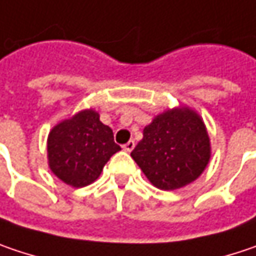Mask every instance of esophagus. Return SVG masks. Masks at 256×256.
Segmentation results:
<instances>
[{
  "label": "esophagus",
  "instance_id": "1",
  "mask_svg": "<svg viewBox=\"0 0 256 256\" xmlns=\"http://www.w3.org/2000/svg\"><path fill=\"white\" fill-rule=\"evenodd\" d=\"M133 148H134V140H128L126 144H123V149H124L126 152H132Z\"/></svg>",
  "mask_w": 256,
  "mask_h": 256
}]
</instances>
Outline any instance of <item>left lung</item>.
I'll return each instance as SVG.
<instances>
[{
    "label": "left lung",
    "instance_id": "8db88e82",
    "mask_svg": "<svg viewBox=\"0 0 256 256\" xmlns=\"http://www.w3.org/2000/svg\"><path fill=\"white\" fill-rule=\"evenodd\" d=\"M130 155L155 187L176 190L203 174L212 155L210 138L198 114L178 107L143 128V139Z\"/></svg>",
    "mask_w": 256,
    "mask_h": 256
}]
</instances>
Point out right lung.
Listing matches in <instances>:
<instances>
[{"label": "right lung", "instance_id": "obj_1", "mask_svg": "<svg viewBox=\"0 0 256 256\" xmlns=\"http://www.w3.org/2000/svg\"><path fill=\"white\" fill-rule=\"evenodd\" d=\"M120 149L114 142L113 130L100 122V114L92 108L58 123L48 136L50 171L75 188L94 182L107 160Z\"/></svg>", "mask_w": 256, "mask_h": 256}]
</instances>
